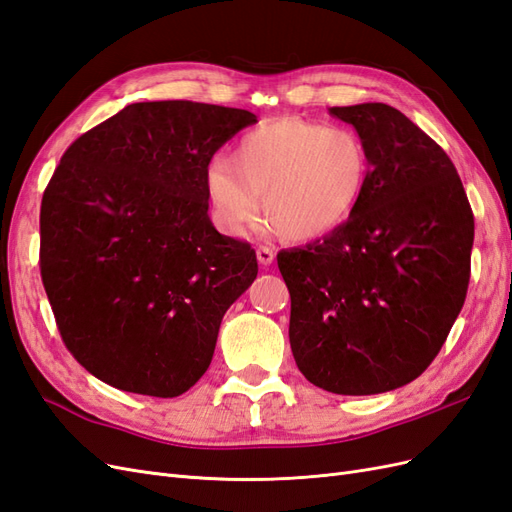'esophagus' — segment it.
Masks as SVG:
<instances>
[{"instance_id":"obj_1","label":"esophagus","mask_w":512,"mask_h":512,"mask_svg":"<svg viewBox=\"0 0 512 512\" xmlns=\"http://www.w3.org/2000/svg\"><path fill=\"white\" fill-rule=\"evenodd\" d=\"M256 258H258L260 265H265V267H267V265H271V262H273L275 254H273L271 247H267V245H260L258 250H256Z\"/></svg>"}]
</instances>
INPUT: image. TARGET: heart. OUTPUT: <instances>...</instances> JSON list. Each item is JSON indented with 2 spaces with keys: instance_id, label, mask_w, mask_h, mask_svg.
Wrapping results in <instances>:
<instances>
[{
  "instance_id": "b5f03b06",
  "label": "heart",
  "mask_w": 512,
  "mask_h": 512,
  "mask_svg": "<svg viewBox=\"0 0 512 512\" xmlns=\"http://www.w3.org/2000/svg\"><path fill=\"white\" fill-rule=\"evenodd\" d=\"M369 151L346 128L301 117H282L245 132L232 162L213 158L205 168V192L213 222L241 237L260 215L288 239L329 235L354 213L365 192Z\"/></svg>"
}]
</instances>
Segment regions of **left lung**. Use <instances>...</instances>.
Masks as SVG:
<instances>
[{"instance_id": "1", "label": "left lung", "mask_w": 512, "mask_h": 512, "mask_svg": "<svg viewBox=\"0 0 512 512\" xmlns=\"http://www.w3.org/2000/svg\"><path fill=\"white\" fill-rule=\"evenodd\" d=\"M369 151L365 192L322 241L282 250L290 348L337 395L399 389L436 359L466 301L474 215L446 151L382 102L333 106Z\"/></svg>"}]
</instances>
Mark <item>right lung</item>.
Returning <instances> with one entry per match:
<instances>
[{
	"instance_id": "obj_1",
	"label": "right lung",
	"mask_w": 512,
	"mask_h": 512,
	"mask_svg": "<svg viewBox=\"0 0 512 512\" xmlns=\"http://www.w3.org/2000/svg\"><path fill=\"white\" fill-rule=\"evenodd\" d=\"M252 123L243 108L136 102L61 156L40 207V273L61 339L98 380L177 397L207 371L258 262L213 228L205 168Z\"/></svg>"
}]
</instances>
